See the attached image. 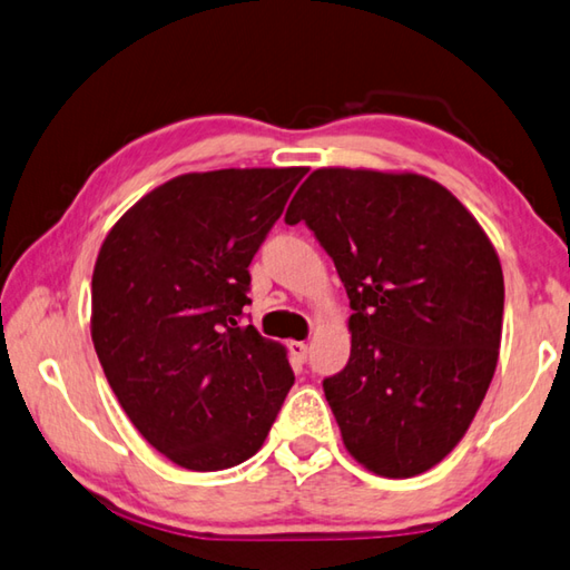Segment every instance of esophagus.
Masks as SVG:
<instances>
[{"label": "esophagus", "instance_id": "esophagus-1", "mask_svg": "<svg viewBox=\"0 0 570 570\" xmlns=\"http://www.w3.org/2000/svg\"><path fill=\"white\" fill-rule=\"evenodd\" d=\"M287 350H289V357H293L295 362H305L307 360V345H305V342L293 340L287 345Z\"/></svg>", "mask_w": 570, "mask_h": 570}]
</instances>
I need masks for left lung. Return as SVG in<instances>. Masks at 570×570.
<instances>
[{
  "mask_svg": "<svg viewBox=\"0 0 570 570\" xmlns=\"http://www.w3.org/2000/svg\"><path fill=\"white\" fill-rule=\"evenodd\" d=\"M285 220L309 225L350 297V362L322 382L342 444L377 476L424 474L497 372V248L452 190L412 170L317 168Z\"/></svg>",
  "mask_w": 570,
  "mask_h": 570,
  "instance_id": "left-lung-1",
  "label": "left lung"
}]
</instances>
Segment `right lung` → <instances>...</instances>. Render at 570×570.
Wrapping results in <instances>:
<instances>
[{
    "label": "right lung",
    "instance_id": "right-lung-1",
    "mask_svg": "<svg viewBox=\"0 0 570 570\" xmlns=\"http://www.w3.org/2000/svg\"><path fill=\"white\" fill-rule=\"evenodd\" d=\"M307 174H184L136 200L101 243L91 340L148 444L190 471L243 464L263 446L295 377L281 342L240 327L248 265Z\"/></svg>",
    "mask_w": 570,
    "mask_h": 570
}]
</instances>
